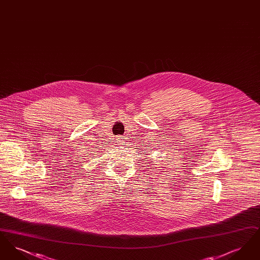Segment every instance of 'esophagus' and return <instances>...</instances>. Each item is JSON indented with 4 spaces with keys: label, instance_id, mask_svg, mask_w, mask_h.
Returning <instances> with one entry per match:
<instances>
[{
    "label": "esophagus",
    "instance_id": "34e87169",
    "mask_svg": "<svg viewBox=\"0 0 260 260\" xmlns=\"http://www.w3.org/2000/svg\"><path fill=\"white\" fill-rule=\"evenodd\" d=\"M117 141L119 144H123L124 142V137L123 136H117Z\"/></svg>",
    "mask_w": 260,
    "mask_h": 260
}]
</instances>
